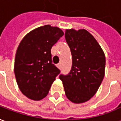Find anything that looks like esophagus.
<instances>
[{
  "label": "esophagus",
  "instance_id": "34e87169",
  "mask_svg": "<svg viewBox=\"0 0 121 121\" xmlns=\"http://www.w3.org/2000/svg\"><path fill=\"white\" fill-rule=\"evenodd\" d=\"M57 67H58V69H61V63H58V65H57Z\"/></svg>",
  "mask_w": 121,
  "mask_h": 121
}]
</instances>
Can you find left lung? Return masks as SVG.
<instances>
[{
  "label": "left lung",
  "mask_w": 121,
  "mask_h": 121,
  "mask_svg": "<svg viewBox=\"0 0 121 121\" xmlns=\"http://www.w3.org/2000/svg\"><path fill=\"white\" fill-rule=\"evenodd\" d=\"M65 36L73 64L70 73L59 78L67 99L73 103H84L95 95L103 80L105 54L95 38L85 29H67Z\"/></svg>",
  "instance_id": "8db88e82"
}]
</instances>
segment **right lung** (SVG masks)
Instances as JSON below:
<instances>
[{"label": "right lung", "mask_w": 121, "mask_h": 121, "mask_svg": "<svg viewBox=\"0 0 121 121\" xmlns=\"http://www.w3.org/2000/svg\"><path fill=\"white\" fill-rule=\"evenodd\" d=\"M64 33L60 28L40 26L23 37L17 48L14 73L22 93L33 100L47 95L60 71L52 63L51 48Z\"/></svg>", "instance_id": "1"}]
</instances>
